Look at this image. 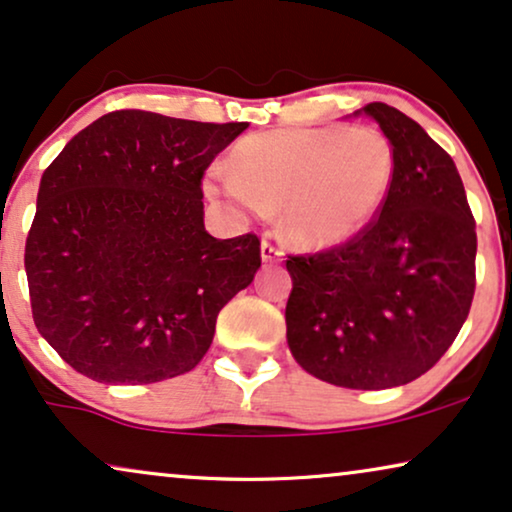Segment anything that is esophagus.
I'll return each instance as SVG.
<instances>
[{
    "label": "esophagus",
    "instance_id": "esophagus-1",
    "mask_svg": "<svg viewBox=\"0 0 512 512\" xmlns=\"http://www.w3.org/2000/svg\"><path fill=\"white\" fill-rule=\"evenodd\" d=\"M262 260L264 262H281L283 260V248L271 238H264L262 241Z\"/></svg>",
    "mask_w": 512,
    "mask_h": 512
}]
</instances>
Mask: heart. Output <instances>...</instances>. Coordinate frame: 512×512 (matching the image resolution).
Returning a JSON list of instances; mask_svg holds the SVG:
<instances>
[{"label": "heart", "instance_id": "obj_1", "mask_svg": "<svg viewBox=\"0 0 512 512\" xmlns=\"http://www.w3.org/2000/svg\"><path fill=\"white\" fill-rule=\"evenodd\" d=\"M393 177V145L377 128H278L238 142L206 192L248 213L281 208L292 243L330 248L379 213Z\"/></svg>", "mask_w": 512, "mask_h": 512}]
</instances>
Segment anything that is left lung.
<instances>
[{"label": "left lung", "mask_w": 512, "mask_h": 512, "mask_svg": "<svg viewBox=\"0 0 512 512\" xmlns=\"http://www.w3.org/2000/svg\"><path fill=\"white\" fill-rule=\"evenodd\" d=\"M363 112L393 145V187L349 241L288 255L285 325L313 377L379 391L410 384L452 346L473 304L478 236L452 156L400 109Z\"/></svg>", "instance_id": "1"}]
</instances>
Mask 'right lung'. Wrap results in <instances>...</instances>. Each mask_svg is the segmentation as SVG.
<instances>
[{"label":"right lung","mask_w":512,"mask_h":512,"mask_svg":"<svg viewBox=\"0 0 512 512\" xmlns=\"http://www.w3.org/2000/svg\"><path fill=\"white\" fill-rule=\"evenodd\" d=\"M245 128L117 109L44 170L25 241L32 318L84 377L154 384L206 356L262 264L257 234L203 227V175Z\"/></svg>","instance_id":"1"}]
</instances>
